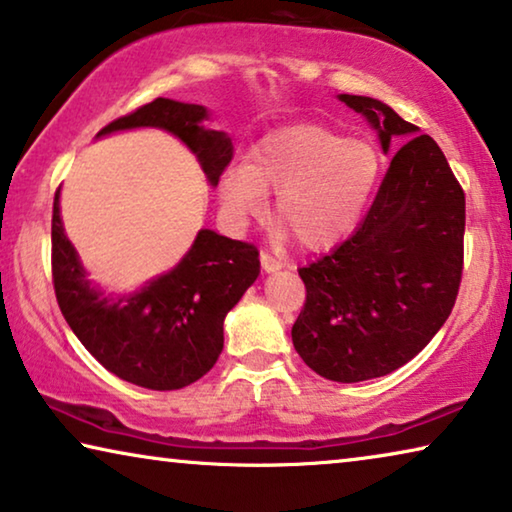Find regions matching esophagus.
Masks as SVG:
<instances>
[{"label":"esophagus","instance_id":"obj_1","mask_svg":"<svg viewBox=\"0 0 512 512\" xmlns=\"http://www.w3.org/2000/svg\"><path fill=\"white\" fill-rule=\"evenodd\" d=\"M261 265L265 272H279L283 263L279 261V258H274L272 254H267V251H261Z\"/></svg>","mask_w":512,"mask_h":512}]
</instances>
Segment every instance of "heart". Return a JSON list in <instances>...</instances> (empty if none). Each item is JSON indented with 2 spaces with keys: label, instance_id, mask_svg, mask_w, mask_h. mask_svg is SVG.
<instances>
[{
  "label": "heart",
  "instance_id": "obj_1",
  "mask_svg": "<svg viewBox=\"0 0 512 512\" xmlns=\"http://www.w3.org/2000/svg\"><path fill=\"white\" fill-rule=\"evenodd\" d=\"M382 160L366 139H343L320 125H286L267 132L247 155L219 176L226 217L242 226L272 212L300 245L322 249L355 229L380 180Z\"/></svg>",
  "mask_w": 512,
  "mask_h": 512
}]
</instances>
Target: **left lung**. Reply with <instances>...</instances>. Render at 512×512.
Returning <instances> with one entry per match:
<instances>
[{
	"label": "left lung",
	"mask_w": 512,
	"mask_h": 512,
	"mask_svg": "<svg viewBox=\"0 0 512 512\" xmlns=\"http://www.w3.org/2000/svg\"><path fill=\"white\" fill-rule=\"evenodd\" d=\"M393 155L359 229L316 263L300 267L306 302L293 325L304 364L334 382L396 371L451 316L465 258V192L442 148L389 105L341 93Z\"/></svg>",
	"instance_id": "1"
}]
</instances>
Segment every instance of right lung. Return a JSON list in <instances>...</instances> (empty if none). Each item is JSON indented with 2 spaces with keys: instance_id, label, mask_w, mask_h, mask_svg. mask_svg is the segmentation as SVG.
Returning <instances> with one entry per match:
<instances>
[{
  "instance_id": "add662e5",
  "label": "right lung",
  "mask_w": 512,
  "mask_h": 512,
  "mask_svg": "<svg viewBox=\"0 0 512 512\" xmlns=\"http://www.w3.org/2000/svg\"><path fill=\"white\" fill-rule=\"evenodd\" d=\"M208 109L155 98L112 121L98 137L132 128H160L178 137L215 187L229 167L233 144L208 130ZM261 272L249 242L201 229L174 270L130 295H105L86 277L64 233L59 190L52 210V281L59 309L86 350L109 373L144 389L174 391L199 380L224 348V318Z\"/></svg>"
}]
</instances>
